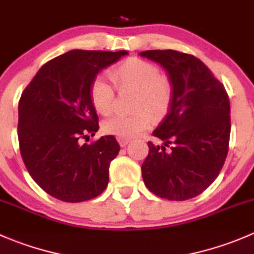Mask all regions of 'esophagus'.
Wrapping results in <instances>:
<instances>
[{
	"label": "esophagus",
	"instance_id": "1",
	"mask_svg": "<svg viewBox=\"0 0 254 254\" xmlns=\"http://www.w3.org/2000/svg\"><path fill=\"white\" fill-rule=\"evenodd\" d=\"M118 141H119L120 146H122V147H125V146H127V143H129V140H127V139H118Z\"/></svg>",
	"mask_w": 254,
	"mask_h": 254
}]
</instances>
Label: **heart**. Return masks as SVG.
Masks as SVG:
<instances>
[{
    "label": "heart",
    "mask_w": 254,
    "mask_h": 254,
    "mask_svg": "<svg viewBox=\"0 0 254 254\" xmlns=\"http://www.w3.org/2000/svg\"><path fill=\"white\" fill-rule=\"evenodd\" d=\"M111 77L120 91H136L135 109L131 115L117 114L103 123L104 131L119 139H130L147 129L151 124L150 110L155 117L167 109L172 97V84L166 76L161 75L157 66L137 58L124 60L115 66ZM89 96L94 108L101 114H109L114 108L115 93L111 83L98 76L92 81Z\"/></svg>",
    "instance_id": "obj_1"
}]
</instances>
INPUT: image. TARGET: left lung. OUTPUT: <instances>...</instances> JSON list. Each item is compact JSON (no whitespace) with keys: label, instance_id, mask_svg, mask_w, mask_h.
<instances>
[{"label":"left lung","instance_id":"8db88e82","mask_svg":"<svg viewBox=\"0 0 254 254\" xmlns=\"http://www.w3.org/2000/svg\"><path fill=\"white\" fill-rule=\"evenodd\" d=\"M142 58L160 64L172 84L170 111L152 132L141 166L150 191L168 200H188L216 179L229 151L231 118L224 84L203 61L176 50H147Z\"/></svg>","mask_w":254,"mask_h":254}]
</instances>
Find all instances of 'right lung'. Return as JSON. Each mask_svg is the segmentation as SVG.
Instances as JSON below:
<instances>
[{"label":"right lung","mask_w":254,"mask_h":254,"mask_svg":"<svg viewBox=\"0 0 254 254\" xmlns=\"http://www.w3.org/2000/svg\"><path fill=\"white\" fill-rule=\"evenodd\" d=\"M127 51L71 50L39 68L18 104L23 162L49 195L81 203L103 193L109 165L120 146L113 135L92 143L98 115L89 96L92 81Z\"/></svg>","instance_id":"1"}]
</instances>
